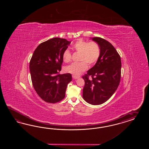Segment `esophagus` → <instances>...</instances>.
Instances as JSON below:
<instances>
[{
    "label": "esophagus",
    "mask_w": 149,
    "mask_h": 149,
    "mask_svg": "<svg viewBox=\"0 0 149 149\" xmlns=\"http://www.w3.org/2000/svg\"><path fill=\"white\" fill-rule=\"evenodd\" d=\"M72 78L74 79H78V78H79L80 77V76H76V75H72Z\"/></svg>",
    "instance_id": "34e87169"
}]
</instances>
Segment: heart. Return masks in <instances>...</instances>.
Segmentation results:
<instances>
[{
  "instance_id": "obj_1",
  "label": "heart",
  "mask_w": 149,
  "mask_h": 149,
  "mask_svg": "<svg viewBox=\"0 0 149 149\" xmlns=\"http://www.w3.org/2000/svg\"><path fill=\"white\" fill-rule=\"evenodd\" d=\"M74 49L77 52L80 53L79 63H74L64 68L65 72L78 75L85 71L88 68V65H92L98 60L100 55V48L95 42H88L79 40L73 45ZM72 55L69 50H65L63 54V60L65 63L71 61Z\"/></svg>"
}]
</instances>
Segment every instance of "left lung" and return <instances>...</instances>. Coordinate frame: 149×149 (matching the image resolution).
<instances>
[{
  "instance_id": "left-lung-1",
  "label": "left lung",
  "mask_w": 149,
  "mask_h": 149,
  "mask_svg": "<svg viewBox=\"0 0 149 149\" xmlns=\"http://www.w3.org/2000/svg\"><path fill=\"white\" fill-rule=\"evenodd\" d=\"M100 48L95 65L82 77L85 81L82 97L89 104L99 105L107 101L119 85L121 74V57L111 43L99 37L91 38Z\"/></svg>"
}]
</instances>
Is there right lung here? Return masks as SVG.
<instances>
[{"instance_id": "add662e5", "label": "right lung", "mask_w": 149, "mask_h": 149, "mask_svg": "<svg viewBox=\"0 0 149 149\" xmlns=\"http://www.w3.org/2000/svg\"><path fill=\"white\" fill-rule=\"evenodd\" d=\"M71 41L54 38L41 43L34 51L29 63L32 84L37 94L47 103H56L64 98L69 73L59 74L63 54Z\"/></svg>"}]
</instances>
